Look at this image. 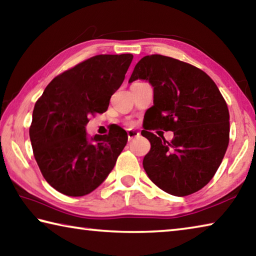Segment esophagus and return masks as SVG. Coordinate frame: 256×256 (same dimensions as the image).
I'll use <instances>...</instances> for the list:
<instances>
[{"label": "esophagus", "mask_w": 256, "mask_h": 256, "mask_svg": "<svg viewBox=\"0 0 256 256\" xmlns=\"http://www.w3.org/2000/svg\"><path fill=\"white\" fill-rule=\"evenodd\" d=\"M140 136V133H138V132L132 131V130H128V141L133 140L134 138H136V136Z\"/></svg>", "instance_id": "1"}]
</instances>
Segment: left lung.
Wrapping results in <instances>:
<instances>
[{
    "label": "left lung",
    "instance_id": "obj_1",
    "mask_svg": "<svg viewBox=\"0 0 256 256\" xmlns=\"http://www.w3.org/2000/svg\"><path fill=\"white\" fill-rule=\"evenodd\" d=\"M136 80L154 88V126L174 132L170 142L141 132L151 144L144 159L146 175L175 196L201 190L214 176L229 144V112L218 86L200 68L162 55L138 60L128 82Z\"/></svg>",
    "mask_w": 256,
    "mask_h": 256
}]
</instances>
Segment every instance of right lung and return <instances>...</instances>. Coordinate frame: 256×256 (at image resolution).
I'll return each instance as SVG.
<instances>
[{"label": "right lung", "mask_w": 256, "mask_h": 256, "mask_svg": "<svg viewBox=\"0 0 256 256\" xmlns=\"http://www.w3.org/2000/svg\"><path fill=\"white\" fill-rule=\"evenodd\" d=\"M132 60V54L94 56L54 78L34 105L29 128L34 156L47 183L60 193L92 192L126 146L123 128L89 136L86 126L90 115L107 110Z\"/></svg>", "instance_id": "right-lung-1"}]
</instances>
